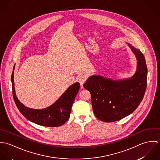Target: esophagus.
Here are the masks:
<instances>
[{
	"instance_id": "34e87169",
	"label": "esophagus",
	"mask_w": 160,
	"mask_h": 160,
	"mask_svg": "<svg viewBox=\"0 0 160 160\" xmlns=\"http://www.w3.org/2000/svg\"><path fill=\"white\" fill-rule=\"evenodd\" d=\"M78 82L80 83V84H81V86H82L84 84V82H86V79H87V78H86V76H84V75H80V76H78Z\"/></svg>"
}]
</instances>
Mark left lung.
<instances>
[{
    "label": "left lung",
    "mask_w": 160,
    "mask_h": 160,
    "mask_svg": "<svg viewBox=\"0 0 160 160\" xmlns=\"http://www.w3.org/2000/svg\"><path fill=\"white\" fill-rule=\"evenodd\" d=\"M128 44L137 60L136 71L132 77L113 80L92 75L83 85L91 94L94 114L104 122L117 121L133 113L146 90L147 67L145 57L139 49Z\"/></svg>",
    "instance_id": "1"
}]
</instances>
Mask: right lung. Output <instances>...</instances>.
Listing matches in <instances>:
<instances>
[{
	"mask_svg": "<svg viewBox=\"0 0 160 160\" xmlns=\"http://www.w3.org/2000/svg\"><path fill=\"white\" fill-rule=\"evenodd\" d=\"M14 69L12 74L13 96L21 113L29 121L46 127H58L68 120L74 98L80 88L79 82L70 86L60 98L52 105L44 109H32L25 107L17 97L14 87Z\"/></svg>",
	"mask_w": 160,
	"mask_h": 160,
	"instance_id": "add662e5",
	"label": "right lung"
}]
</instances>
